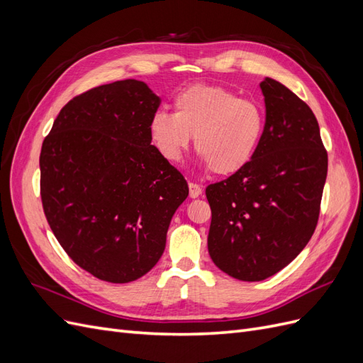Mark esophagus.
Returning a JSON list of instances; mask_svg holds the SVG:
<instances>
[{
	"instance_id": "esophagus-1",
	"label": "esophagus",
	"mask_w": 363,
	"mask_h": 363,
	"mask_svg": "<svg viewBox=\"0 0 363 363\" xmlns=\"http://www.w3.org/2000/svg\"><path fill=\"white\" fill-rule=\"evenodd\" d=\"M201 192H203V189H201L200 184L189 183V196H191V199H199Z\"/></svg>"
}]
</instances>
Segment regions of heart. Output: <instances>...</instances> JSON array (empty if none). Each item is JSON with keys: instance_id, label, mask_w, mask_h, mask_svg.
<instances>
[{"instance_id": "heart-1", "label": "heart", "mask_w": 363, "mask_h": 363, "mask_svg": "<svg viewBox=\"0 0 363 363\" xmlns=\"http://www.w3.org/2000/svg\"><path fill=\"white\" fill-rule=\"evenodd\" d=\"M265 130L260 104L221 86L195 84L174 100V113L159 111L150 121L152 144L168 162H180L194 136L195 151L212 172L227 175L252 159Z\"/></svg>"}]
</instances>
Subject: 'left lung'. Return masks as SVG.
Instances as JSON below:
<instances>
[{"instance_id":"8db88e82","label":"left lung","mask_w":363,"mask_h":363,"mask_svg":"<svg viewBox=\"0 0 363 363\" xmlns=\"http://www.w3.org/2000/svg\"><path fill=\"white\" fill-rule=\"evenodd\" d=\"M260 89L267 119L257 151L242 169L206 188L208 255L244 281L274 276L303 251L327 177V151L311 107L269 77Z\"/></svg>"}]
</instances>
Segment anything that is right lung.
Instances as JSON below:
<instances>
[{
    "label": "right lung",
    "mask_w": 363,
    "mask_h": 363,
    "mask_svg": "<svg viewBox=\"0 0 363 363\" xmlns=\"http://www.w3.org/2000/svg\"><path fill=\"white\" fill-rule=\"evenodd\" d=\"M159 106L144 82L98 86L62 108L42 144L47 221L77 265L104 281L145 276L188 199L183 175L151 145Z\"/></svg>",
    "instance_id": "right-lung-1"
}]
</instances>
